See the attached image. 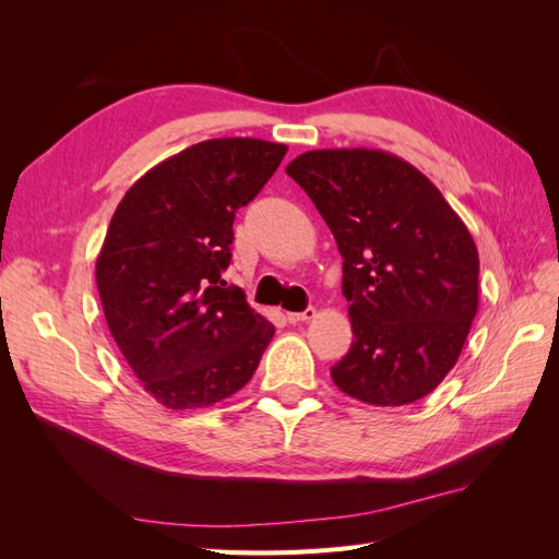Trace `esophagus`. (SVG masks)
<instances>
[{
  "mask_svg": "<svg viewBox=\"0 0 559 559\" xmlns=\"http://www.w3.org/2000/svg\"><path fill=\"white\" fill-rule=\"evenodd\" d=\"M317 317V310L310 306V308H306L302 312H289L286 314V319L292 321V324H300V321H310V319H314Z\"/></svg>",
  "mask_w": 559,
  "mask_h": 559,
  "instance_id": "34e87169",
  "label": "esophagus"
}]
</instances>
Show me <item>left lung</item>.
Wrapping results in <instances>:
<instances>
[{
    "instance_id": "obj_1",
    "label": "left lung",
    "mask_w": 559,
    "mask_h": 559,
    "mask_svg": "<svg viewBox=\"0 0 559 559\" xmlns=\"http://www.w3.org/2000/svg\"><path fill=\"white\" fill-rule=\"evenodd\" d=\"M343 257L354 341L331 368L370 405L431 394L478 312V249L443 193L380 148H317L286 165Z\"/></svg>"
}]
</instances>
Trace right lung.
Wrapping results in <instances>:
<instances>
[{
  "label": "right lung",
  "mask_w": 559,
  "mask_h": 559,
  "mask_svg": "<svg viewBox=\"0 0 559 559\" xmlns=\"http://www.w3.org/2000/svg\"><path fill=\"white\" fill-rule=\"evenodd\" d=\"M286 154L253 138L205 140L134 181L95 263L105 319L132 373L170 411L205 408L251 380L275 326L253 312L230 263L235 212Z\"/></svg>",
  "instance_id": "right-lung-1"
}]
</instances>
